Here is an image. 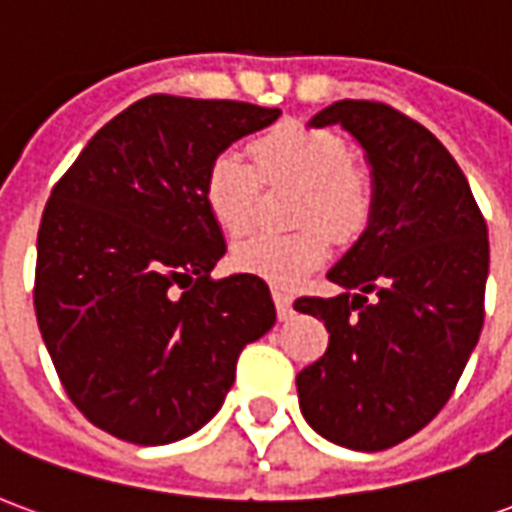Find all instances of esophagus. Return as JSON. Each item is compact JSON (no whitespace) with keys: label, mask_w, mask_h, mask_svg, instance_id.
I'll list each match as a JSON object with an SVG mask.
<instances>
[{"label":"esophagus","mask_w":512,"mask_h":512,"mask_svg":"<svg viewBox=\"0 0 512 512\" xmlns=\"http://www.w3.org/2000/svg\"><path fill=\"white\" fill-rule=\"evenodd\" d=\"M274 304H277L279 321H288L290 315H293V299H290V293L274 288Z\"/></svg>","instance_id":"obj_1"}]
</instances>
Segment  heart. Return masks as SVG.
Instances as JSON below:
<instances>
[{
    "instance_id": "1",
    "label": "heart",
    "mask_w": 512,
    "mask_h": 512,
    "mask_svg": "<svg viewBox=\"0 0 512 512\" xmlns=\"http://www.w3.org/2000/svg\"><path fill=\"white\" fill-rule=\"evenodd\" d=\"M252 153L268 180L301 183L296 219L321 222L337 238H354L373 213V189L354 167L343 136L326 128L285 126L260 136ZM260 175L235 147L219 150L205 172V202L227 235H241L255 219ZM235 263L277 285H296L329 257V235L318 224L296 233H255L235 246Z\"/></svg>"
}]
</instances>
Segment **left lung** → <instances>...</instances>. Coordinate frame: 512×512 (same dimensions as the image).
Segmentation results:
<instances>
[{
    "instance_id": "1",
    "label": "left lung",
    "mask_w": 512,
    "mask_h": 512,
    "mask_svg": "<svg viewBox=\"0 0 512 512\" xmlns=\"http://www.w3.org/2000/svg\"><path fill=\"white\" fill-rule=\"evenodd\" d=\"M326 126L365 150L373 213L326 274L343 293L293 304L329 332L296 389L323 439L378 452L439 414L480 340L488 227L461 167L417 120L378 101H337L310 120Z\"/></svg>"
}]
</instances>
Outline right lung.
I'll return each instance as SVG.
<instances>
[{"instance_id": "right-lung-1", "label": "right lung", "mask_w": 512, "mask_h": 512, "mask_svg": "<svg viewBox=\"0 0 512 512\" xmlns=\"http://www.w3.org/2000/svg\"><path fill=\"white\" fill-rule=\"evenodd\" d=\"M279 109L147 95L57 180L38 230L35 315L73 406L131 444L191 436L235 362L277 321L255 274L213 279L227 252L205 172Z\"/></svg>"}]
</instances>
